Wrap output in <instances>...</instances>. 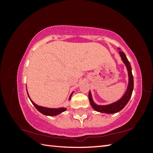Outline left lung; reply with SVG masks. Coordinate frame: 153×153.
<instances>
[{"label":"left lung","instance_id":"8db88e82","mask_svg":"<svg viewBox=\"0 0 153 153\" xmlns=\"http://www.w3.org/2000/svg\"><path fill=\"white\" fill-rule=\"evenodd\" d=\"M120 50V55L121 56V61H123V63L125 65L128 71V86L126 90V92L124 93L123 95L121 97V98L117 100V101L111 103L108 105H97L96 104L95 102L94 101L92 98V93L91 91H89L88 94V98L89 101L90 103V105L93 108V109L95 110L96 111L102 113H107V114H113L120 112L121 110H122L123 108L126 107V105L128 104V101L130 99L132 94L133 89H134V78L132 76V72H131V67L130 63L127 59L125 53L123 51H121L120 48H118Z\"/></svg>","mask_w":153,"mask_h":153}]
</instances>
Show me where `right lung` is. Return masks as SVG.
I'll use <instances>...</instances> for the list:
<instances>
[{
  "label": "right lung",
  "mask_w": 153,
  "mask_h": 153,
  "mask_svg": "<svg viewBox=\"0 0 153 153\" xmlns=\"http://www.w3.org/2000/svg\"><path fill=\"white\" fill-rule=\"evenodd\" d=\"M27 93L28 97H29L30 100H31V102H32V103L33 105V106H34V107L36 108V109H37L41 113H42L43 115H48V116H55V115H59V114L64 112V111H65L67 110V108H65V107L48 108V107H42V106L38 105L37 104H36L34 102L32 101V100L30 98L29 94H28V92H27ZM73 93H74V91L71 92V94H70V96H69V100H71V96H72V94H73Z\"/></svg>",
  "instance_id": "right-lung-1"
}]
</instances>
